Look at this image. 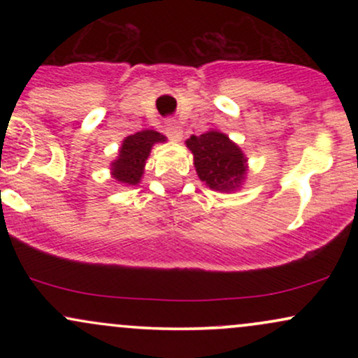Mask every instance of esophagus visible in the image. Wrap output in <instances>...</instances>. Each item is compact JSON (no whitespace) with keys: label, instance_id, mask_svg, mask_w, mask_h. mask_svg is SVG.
Instances as JSON below:
<instances>
[{"label":"esophagus","instance_id":"34e87169","mask_svg":"<svg viewBox=\"0 0 358 358\" xmlns=\"http://www.w3.org/2000/svg\"><path fill=\"white\" fill-rule=\"evenodd\" d=\"M165 129H166V136L170 138L171 141H180V139L183 138L182 126H180L176 121H168Z\"/></svg>","mask_w":358,"mask_h":358}]
</instances>
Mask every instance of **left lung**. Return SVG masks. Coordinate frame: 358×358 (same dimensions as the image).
Here are the masks:
<instances>
[{"instance_id":"8db88e82","label":"left lung","mask_w":358,"mask_h":358,"mask_svg":"<svg viewBox=\"0 0 358 358\" xmlns=\"http://www.w3.org/2000/svg\"><path fill=\"white\" fill-rule=\"evenodd\" d=\"M196 173L213 190H234L244 180L245 158L236 143L219 131L187 139Z\"/></svg>"}]
</instances>
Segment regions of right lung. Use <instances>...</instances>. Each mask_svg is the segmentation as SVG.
Listing matches in <instances>:
<instances>
[{"mask_svg": "<svg viewBox=\"0 0 358 358\" xmlns=\"http://www.w3.org/2000/svg\"><path fill=\"white\" fill-rule=\"evenodd\" d=\"M165 141V136L153 129L139 131L122 141L116 162L113 163V175L117 182L136 185L141 180L146 159L155 143Z\"/></svg>", "mask_w": 358, "mask_h": 358, "instance_id": "1", "label": "right lung"}]
</instances>
